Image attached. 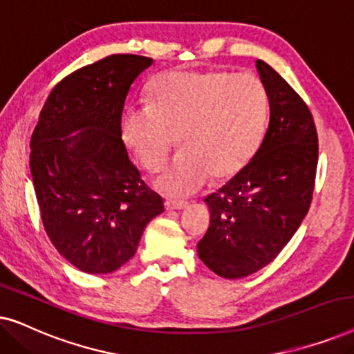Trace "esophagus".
<instances>
[{"mask_svg":"<svg viewBox=\"0 0 354 354\" xmlns=\"http://www.w3.org/2000/svg\"><path fill=\"white\" fill-rule=\"evenodd\" d=\"M187 206H188L187 201H178V200H167V201H166V209H167V211L185 209Z\"/></svg>","mask_w":354,"mask_h":354,"instance_id":"esophagus-1","label":"esophagus"}]
</instances>
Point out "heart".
<instances>
[{"label":"heart","instance_id":"1","mask_svg":"<svg viewBox=\"0 0 354 354\" xmlns=\"http://www.w3.org/2000/svg\"><path fill=\"white\" fill-rule=\"evenodd\" d=\"M149 104L122 118L124 143L148 171H158L178 142L183 151L154 180L167 196H185L212 176L225 180L243 171L263 143L269 95L251 74L172 71L149 85Z\"/></svg>","mask_w":354,"mask_h":354}]
</instances>
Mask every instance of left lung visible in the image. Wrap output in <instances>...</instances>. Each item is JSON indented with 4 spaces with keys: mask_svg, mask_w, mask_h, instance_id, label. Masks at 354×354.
<instances>
[{
    "mask_svg": "<svg viewBox=\"0 0 354 354\" xmlns=\"http://www.w3.org/2000/svg\"><path fill=\"white\" fill-rule=\"evenodd\" d=\"M269 95V125L243 171L205 198L211 224L198 256L224 279L258 272L298 230L311 205L317 132L308 106L270 67L256 59Z\"/></svg>",
    "mask_w": 354,
    "mask_h": 354,
    "instance_id": "8db88e82",
    "label": "left lung"
}]
</instances>
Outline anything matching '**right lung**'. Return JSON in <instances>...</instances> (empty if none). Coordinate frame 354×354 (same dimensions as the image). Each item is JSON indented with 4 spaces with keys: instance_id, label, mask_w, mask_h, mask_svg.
Segmentation results:
<instances>
[{
    "instance_id": "right-lung-1",
    "label": "right lung",
    "mask_w": 354,
    "mask_h": 354,
    "mask_svg": "<svg viewBox=\"0 0 354 354\" xmlns=\"http://www.w3.org/2000/svg\"><path fill=\"white\" fill-rule=\"evenodd\" d=\"M151 57L113 55L61 80L30 140V174L51 243L86 274H109L137 251L164 211L130 161L120 122L129 90Z\"/></svg>"
}]
</instances>
